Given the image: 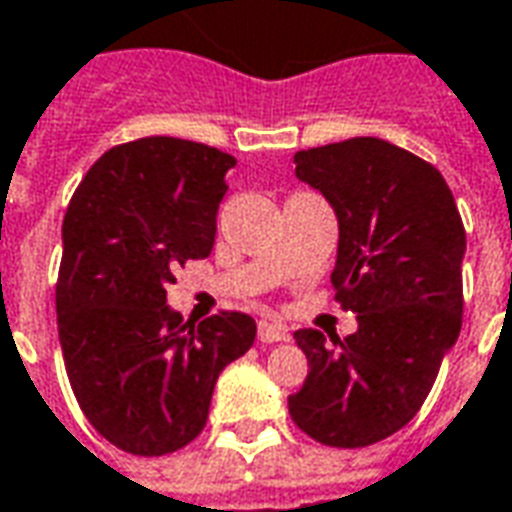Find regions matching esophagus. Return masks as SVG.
Returning a JSON list of instances; mask_svg holds the SVG:
<instances>
[{
	"mask_svg": "<svg viewBox=\"0 0 512 512\" xmlns=\"http://www.w3.org/2000/svg\"><path fill=\"white\" fill-rule=\"evenodd\" d=\"M257 339L263 344H274V342H288L291 339V333L285 325L280 322H260L257 325Z\"/></svg>",
	"mask_w": 512,
	"mask_h": 512,
	"instance_id": "esophagus-1",
	"label": "esophagus"
}]
</instances>
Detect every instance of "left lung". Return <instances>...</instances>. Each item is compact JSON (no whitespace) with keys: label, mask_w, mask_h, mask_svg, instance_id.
<instances>
[{"label":"left lung","mask_w":512,"mask_h":512,"mask_svg":"<svg viewBox=\"0 0 512 512\" xmlns=\"http://www.w3.org/2000/svg\"><path fill=\"white\" fill-rule=\"evenodd\" d=\"M297 179L339 221L330 283L358 330H297L308 378L288 412L325 446L364 448L423 406L462 328L465 229L440 170L387 139L353 137L294 154Z\"/></svg>","instance_id":"8db88e82"}]
</instances>
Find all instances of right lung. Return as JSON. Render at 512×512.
I'll return each mask as SVG.
<instances>
[{
  "label": "right lung",
  "instance_id": "right-lung-1",
  "mask_svg": "<svg viewBox=\"0 0 512 512\" xmlns=\"http://www.w3.org/2000/svg\"><path fill=\"white\" fill-rule=\"evenodd\" d=\"M229 168L210 145L145 137L100 156L69 201L58 342L83 415L128 454L196 440L221 370L255 344L252 316L190 325L168 305L179 266L210 257Z\"/></svg>",
  "mask_w": 512,
  "mask_h": 512
}]
</instances>
